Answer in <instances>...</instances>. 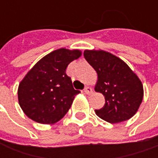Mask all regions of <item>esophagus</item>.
Here are the masks:
<instances>
[{"label": "esophagus", "instance_id": "34e87169", "mask_svg": "<svg viewBox=\"0 0 158 158\" xmlns=\"http://www.w3.org/2000/svg\"><path fill=\"white\" fill-rule=\"evenodd\" d=\"M84 91H85V93L87 94V95H89V94H91V93L93 92L92 89H91L90 87H85V89H84Z\"/></svg>", "mask_w": 158, "mask_h": 158}]
</instances>
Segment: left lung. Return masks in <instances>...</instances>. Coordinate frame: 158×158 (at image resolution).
Wrapping results in <instances>:
<instances>
[{"instance_id": "1", "label": "left lung", "mask_w": 158, "mask_h": 158, "mask_svg": "<svg viewBox=\"0 0 158 158\" xmlns=\"http://www.w3.org/2000/svg\"><path fill=\"white\" fill-rule=\"evenodd\" d=\"M84 56L97 73L96 92L105 96V105L97 116L111 123L132 118L143 99L141 81L123 60L104 51H89Z\"/></svg>"}]
</instances>
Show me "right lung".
Masks as SVG:
<instances>
[{"label":"right lung","mask_w":158,"mask_h":158,"mask_svg":"<svg viewBox=\"0 0 158 158\" xmlns=\"http://www.w3.org/2000/svg\"><path fill=\"white\" fill-rule=\"evenodd\" d=\"M79 50L62 48L40 59L19 84L18 96L21 108L29 118L40 123L58 122L71 107L76 95L68 66L79 58Z\"/></svg>","instance_id":"obj_1"}]
</instances>
